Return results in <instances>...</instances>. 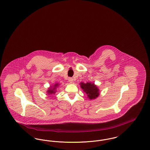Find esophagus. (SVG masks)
Returning a JSON list of instances; mask_svg holds the SVG:
<instances>
[{
  "instance_id": "34e87169",
  "label": "esophagus",
  "mask_w": 150,
  "mask_h": 150,
  "mask_svg": "<svg viewBox=\"0 0 150 150\" xmlns=\"http://www.w3.org/2000/svg\"><path fill=\"white\" fill-rule=\"evenodd\" d=\"M68 80H69V81L70 83H71L73 82V79L72 78H69Z\"/></svg>"
}]
</instances>
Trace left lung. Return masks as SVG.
I'll use <instances>...</instances> for the list:
<instances>
[{"label":"left lung","mask_w":150,"mask_h":150,"mask_svg":"<svg viewBox=\"0 0 150 150\" xmlns=\"http://www.w3.org/2000/svg\"><path fill=\"white\" fill-rule=\"evenodd\" d=\"M81 88L87 94L88 97L90 100L96 98L99 96V89L94 84L91 83H80Z\"/></svg>","instance_id":"1"}]
</instances>
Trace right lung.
I'll use <instances>...</instances> for the list:
<instances>
[{
  "label": "right lung",
  "mask_w": 150,
  "mask_h": 150,
  "mask_svg": "<svg viewBox=\"0 0 150 150\" xmlns=\"http://www.w3.org/2000/svg\"><path fill=\"white\" fill-rule=\"evenodd\" d=\"M58 84H56L54 86V88H51L50 87V89H48V94H54V93H56V88H57V86H58Z\"/></svg>",
  "instance_id": "obj_1"
}]
</instances>
